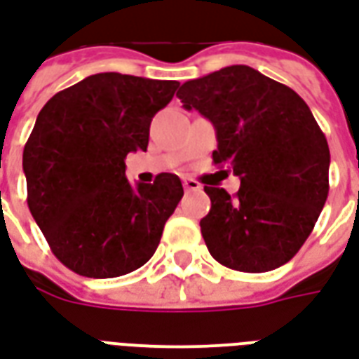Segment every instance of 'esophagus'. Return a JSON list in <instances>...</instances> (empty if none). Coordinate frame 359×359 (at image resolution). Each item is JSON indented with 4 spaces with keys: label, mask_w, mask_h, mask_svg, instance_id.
<instances>
[{
    "label": "esophagus",
    "mask_w": 359,
    "mask_h": 359,
    "mask_svg": "<svg viewBox=\"0 0 359 359\" xmlns=\"http://www.w3.org/2000/svg\"><path fill=\"white\" fill-rule=\"evenodd\" d=\"M182 184H184V188H187L188 192H198V190H201L200 182L194 179H184L182 180Z\"/></svg>",
    "instance_id": "34e87169"
}]
</instances>
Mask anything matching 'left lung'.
Listing matches in <instances>:
<instances>
[{
    "instance_id": "1",
    "label": "left lung",
    "mask_w": 359,
    "mask_h": 359,
    "mask_svg": "<svg viewBox=\"0 0 359 359\" xmlns=\"http://www.w3.org/2000/svg\"><path fill=\"white\" fill-rule=\"evenodd\" d=\"M177 97L217 131V165L241 187H205L200 220L209 253L240 272H268L293 259L325 205L329 146L308 104L287 85L251 66H226L180 85Z\"/></svg>"
}]
</instances>
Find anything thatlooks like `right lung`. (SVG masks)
Returning <instances> with one entry per match:
<instances>
[{
    "label": "right lung",
    "instance_id": "1",
    "mask_svg": "<svg viewBox=\"0 0 359 359\" xmlns=\"http://www.w3.org/2000/svg\"><path fill=\"white\" fill-rule=\"evenodd\" d=\"M179 81L104 72L41 108L24 146L28 207L58 261L85 278H118L152 259L182 198L161 172L131 187L127 154L146 150L150 121Z\"/></svg>",
    "mask_w": 359,
    "mask_h": 359
}]
</instances>
